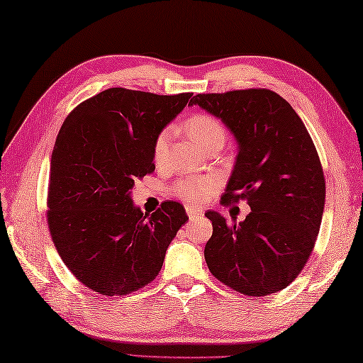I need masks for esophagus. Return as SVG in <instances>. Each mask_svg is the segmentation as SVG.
Returning a JSON list of instances; mask_svg holds the SVG:
<instances>
[{"label": "esophagus", "mask_w": 363, "mask_h": 363, "mask_svg": "<svg viewBox=\"0 0 363 363\" xmlns=\"http://www.w3.org/2000/svg\"><path fill=\"white\" fill-rule=\"evenodd\" d=\"M186 211H187V216L190 217V219H200V217L203 216V211L196 209L194 206H186Z\"/></svg>", "instance_id": "obj_1"}]
</instances>
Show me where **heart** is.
I'll return each mask as SVG.
<instances>
[{
  "label": "heart",
  "mask_w": 363,
  "mask_h": 363,
  "mask_svg": "<svg viewBox=\"0 0 363 363\" xmlns=\"http://www.w3.org/2000/svg\"><path fill=\"white\" fill-rule=\"evenodd\" d=\"M186 131L190 138L199 144L204 150H208L214 146H223L227 140V130L223 127L219 118H216L211 114H194L187 118ZM169 144V135L168 131H162L154 141V162L157 167L163 164L167 159V150ZM217 182L214 177H186L173 186V192L181 200L200 204L204 200L209 199L213 194Z\"/></svg>",
  "instance_id": "heart-1"
}]
</instances>
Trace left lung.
<instances>
[{
  "mask_svg": "<svg viewBox=\"0 0 363 363\" xmlns=\"http://www.w3.org/2000/svg\"><path fill=\"white\" fill-rule=\"evenodd\" d=\"M238 143L222 204L247 200L250 213L228 223L208 211L213 236L204 247L209 272L233 291L265 296L301 273L324 214L325 179L305 123L284 98L268 89L195 95Z\"/></svg>",
  "mask_w": 363,
  "mask_h": 363,
  "instance_id": "left-lung-1",
  "label": "left lung"
}]
</instances>
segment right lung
<instances>
[{"instance_id":"add662e5","label":"right lung","mask_w":363,"mask_h":363,"mask_svg":"<svg viewBox=\"0 0 363 363\" xmlns=\"http://www.w3.org/2000/svg\"><path fill=\"white\" fill-rule=\"evenodd\" d=\"M192 95L108 89L72 109L58 131L48 223L63 263L91 291L113 296L147 286L189 220L176 201L144 214L131 189L155 169V138Z\"/></svg>"}]
</instances>
